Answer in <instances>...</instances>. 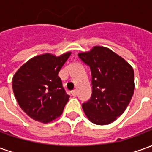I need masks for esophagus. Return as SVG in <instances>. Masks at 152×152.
Masks as SVG:
<instances>
[{
  "label": "esophagus",
  "mask_w": 152,
  "mask_h": 152,
  "mask_svg": "<svg viewBox=\"0 0 152 152\" xmlns=\"http://www.w3.org/2000/svg\"><path fill=\"white\" fill-rule=\"evenodd\" d=\"M72 94L73 97H76V96L77 95V91H76V89H74V90L72 91Z\"/></svg>",
  "instance_id": "esophagus-1"
}]
</instances>
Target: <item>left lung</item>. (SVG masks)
Instances as JSON below:
<instances>
[{"label": "left lung", "instance_id": "left-lung-1", "mask_svg": "<svg viewBox=\"0 0 152 152\" xmlns=\"http://www.w3.org/2000/svg\"><path fill=\"white\" fill-rule=\"evenodd\" d=\"M78 56L89 66L92 75V95L82 104L84 112L94 124H111L124 113L133 97L134 69L107 47L96 45Z\"/></svg>", "mask_w": 152, "mask_h": 152}]
</instances>
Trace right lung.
Returning <instances> with one entry per match:
<instances>
[{"mask_svg": "<svg viewBox=\"0 0 152 152\" xmlns=\"http://www.w3.org/2000/svg\"><path fill=\"white\" fill-rule=\"evenodd\" d=\"M72 52L45 53L31 58L13 76L18 105L32 120L47 124L59 117L68 102L58 73Z\"/></svg>", "mask_w": 152, "mask_h": 152, "instance_id": "1", "label": "right lung"}]
</instances>
